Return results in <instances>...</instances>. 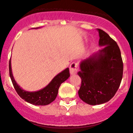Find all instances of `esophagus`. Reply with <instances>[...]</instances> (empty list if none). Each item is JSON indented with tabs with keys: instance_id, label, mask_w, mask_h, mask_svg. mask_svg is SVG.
<instances>
[{
	"instance_id": "obj_1",
	"label": "esophagus",
	"mask_w": 133,
	"mask_h": 133,
	"mask_svg": "<svg viewBox=\"0 0 133 133\" xmlns=\"http://www.w3.org/2000/svg\"><path fill=\"white\" fill-rule=\"evenodd\" d=\"M69 70H70V73L71 75L77 73L78 70V65L77 63L72 62L69 66Z\"/></svg>"
}]
</instances>
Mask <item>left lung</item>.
Instances as JSON below:
<instances>
[{
  "instance_id": "8db88e82",
  "label": "left lung",
  "mask_w": 133,
  "mask_h": 133,
  "mask_svg": "<svg viewBox=\"0 0 133 133\" xmlns=\"http://www.w3.org/2000/svg\"><path fill=\"white\" fill-rule=\"evenodd\" d=\"M99 45L104 46L98 53L81 62V78L78 96L91 105L105 103L118 91L123 77V64L116 42L98 28Z\"/></svg>"
}]
</instances>
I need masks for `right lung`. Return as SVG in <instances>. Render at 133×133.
Returning <instances> with one entry per match:
<instances>
[{
    "instance_id": "1",
    "label": "right lung",
    "mask_w": 133,
    "mask_h": 133,
    "mask_svg": "<svg viewBox=\"0 0 133 133\" xmlns=\"http://www.w3.org/2000/svg\"><path fill=\"white\" fill-rule=\"evenodd\" d=\"M11 60V58H10ZM9 62V72L14 87L18 95L23 99L29 103L34 105H47L55 101L57 96L60 84L66 81L70 76L69 68H67L62 72L56 76L51 82L42 90L34 92L26 91L22 90L18 86L13 77L11 68V60Z\"/></svg>"
}]
</instances>
